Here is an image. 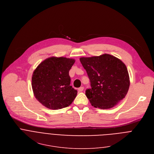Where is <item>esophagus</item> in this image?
<instances>
[{
  "label": "esophagus",
  "instance_id": "34e87169",
  "mask_svg": "<svg viewBox=\"0 0 154 154\" xmlns=\"http://www.w3.org/2000/svg\"><path fill=\"white\" fill-rule=\"evenodd\" d=\"M83 89H84V87H83V86H81V87H80V88H79V91L80 92H82V91H83Z\"/></svg>",
  "mask_w": 154,
  "mask_h": 154
}]
</instances>
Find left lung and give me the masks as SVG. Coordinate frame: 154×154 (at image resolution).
Segmentation results:
<instances>
[{
  "label": "left lung",
  "mask_w": 154,
  "mask_h": 154,
  "mask_svg": "<svg viewBox=\"0 0 154 154\" xmlns=\"http://www.w3.org/2000/svg\"><path fill=\"white\" fill-rule=\"evenodd\" d=\"M80 60L91 82V88L86 90L85 94L92 106L112 108L125 97L130 81L122 60L108 54L81 57Z\"/></svg>",
  "instance_id": "8db88e82"
}]
</instances>
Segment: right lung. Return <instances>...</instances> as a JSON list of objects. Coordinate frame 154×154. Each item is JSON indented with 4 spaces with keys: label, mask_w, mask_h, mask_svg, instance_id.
Masks as SVG:
<instances>
[{
    "label": "right lung",
    "mask_w": 154,
    "mask_h": 154,
    "mask_svg": "<svg viewBox=\"0 0 154 154\" xmlns=\"http://www.w3.org/2000/svg\"><path fill=\"white\" fill-rule=\"evenodd\" d=\"M75 60L52 57L43 61L34 70L32 88L36 99L51 109L69 106L75 98L77 91L71 86L69 71Z\"/></svg>",
    "instance_id": "obj_1"
}]
</instances>
